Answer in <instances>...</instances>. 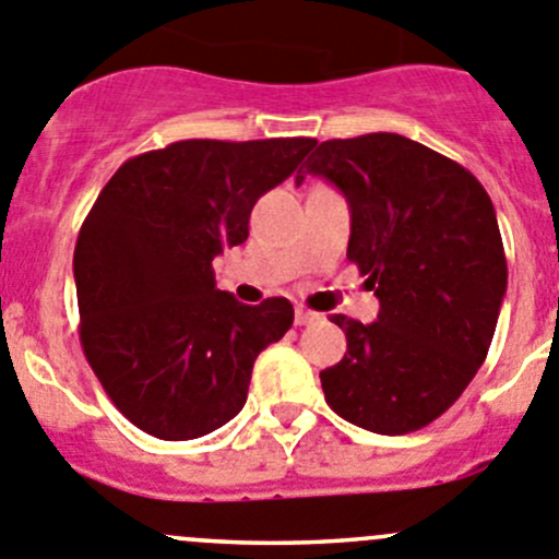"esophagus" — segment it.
<instances>
[{
  "instance_id": "34e87169",
  "label": "esophagus",
  "mask_w": 559,
  "mask_h": 559,
  "mask_svg": "<svg viewBox=\"0 0 559 559\" xmlns=\"http://www.w3.org/2000/svg\"><path fill=\"white\" fill-rule=\"evenodd\" d=\"M296 326H310V323H318L321 321V316L312 310H305V307H296V316H294Z\"/></svg>"
}]
</instances>
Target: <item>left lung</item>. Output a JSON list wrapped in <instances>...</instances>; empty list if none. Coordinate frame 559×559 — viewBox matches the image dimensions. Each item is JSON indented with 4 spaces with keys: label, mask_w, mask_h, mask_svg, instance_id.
Here are the masks:
<instances>
[{
    "label": "left lung",
    "mask_w": 559,
    "mask_h": 559,
    "mask_svg": "<svg viewBox=\"0 0 559 559\" xmlns=\"http://www.w3.org/2000/svg\"><path fill=\"white\" fill-rule=\"evenodd\" d=\"M296 175L350 209L348 260L379 296L373 323L332 316L348 350L321 370L334 414L384 436L442 417L486 362L508 290L491 197L453 158L401 134L329 140Z\"/></svg>",
    "instance_id": "left-lung-1"
}]
</instances>
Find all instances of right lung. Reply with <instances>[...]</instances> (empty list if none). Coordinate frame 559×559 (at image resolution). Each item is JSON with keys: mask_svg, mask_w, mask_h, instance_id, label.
Masks as SVG:
<instances>
[{"mask_svg": "<svg viewBox=\"0 0 559 559\" xmlns=\"http://www.w3.org/2000/svg\"><path fill=\"white\" fill-rule=\"evenodd\" d=\"M316 140H183L129 158L100 189L73 252L82 348L100 386L145 433L197 439L247 403L252 365L294 323L288 299L241 305L214 258Z\"/></svg>", "mask_w": 559, "mask_h": 559, "instance_id": "1", "label": "right lung"}]
</instances>
